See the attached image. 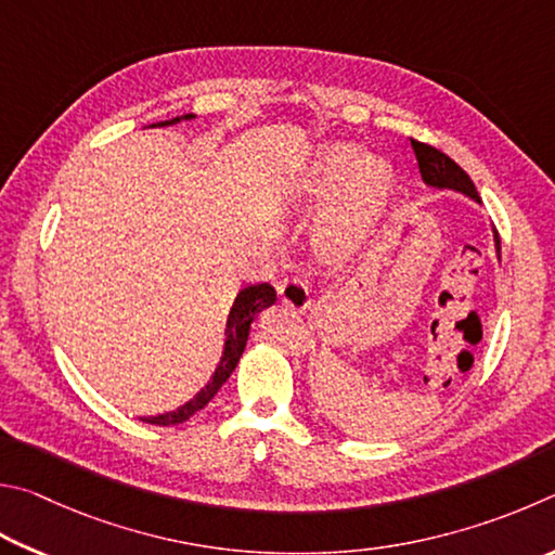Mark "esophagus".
<instances>
[{
  "label": "esophagus",
  "mask_w": 555,
  "mask_h": 555,
  "mask_svg": "<svg viewBox=\"0 0 555 555\" xmlns=\"http://www.w3.org/2000/svg\"><path fill=\"white\" fill-rule=\"evenodd\" d=\"M278 295L285 305L299 309V312L309 307V285L302 275H287L283 283L278 285Z\"/></svg>",
  "instance_id": "34e87169"
}]
</instances>
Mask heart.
<instances>
[{"label": "heart", "mask_w": 555, "mask_h": 555, "mask_svg": "<svg viewBox=\"0 0 555 555\" xmlns=\"http://www.w3.org/2000/svg\"><path fill=\"white\" fill-rule=\"evenodd\" d=\"M348 185L341 204L328 219L324 246L334 258H348L373 231L390 202L392 175L377 160L363 163V153L353 145H334L322 153L307 178V190L314 197H332Z\"/></svg>", "instance_id": "heart-1"}]
</instances>
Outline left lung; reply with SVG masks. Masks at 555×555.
<instances>
[{
	"label": "left lung",
	"mask_w": 555,
	"mask_h": 555,
	"mask_svg": "<svg viewBox=\"0 0 555 555\" xmlns=\"http://www.w3.org/2000/svg\"><path fill=\"white\" fill-rule=\"evenodd\" d=\"M412 149H414L416 163H420V172H422L426 184H431V188L459 190L463 194H468V197H473L475 202H480L478 190H475V184L468 178V172H465L459 163L451 160L449 155L441 153L439 149H434V145H429V143L412 139ZM494 236H498V233H494ZM494 241H498V250H500V236Z\"/></svg>",
	"instance_id": "1"
}]
</instances>
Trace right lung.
I'll list each match as a JSON object with an SVG mask.
<instances>
[{"label": "right lung", "mask_w": 555, "mask_h": 555, "mask_svg": "<svg viewBox=\"0 0 555 555\" xmlns=\"http://www.w3.org/2000/svg\"><path fill=\"white\" fill-rule=\"evenodd\" d=\"M184 119H192V114H184ZM175 121H180V119H172V121H165V124H175ZM272 302H275V289H272V285L260 283V285L243 287L241 293L236 295V302H233V307H231V314H229V322H227V346H223L221 363L217 367V373H214L211 383L204 387V390L197 397H194V400H190L188 404H182L178 412L149 416V420H143V422L155 424V426H170V424L188 422L192 414H197L202 406L219 392V387L229 380L233 367L238 365V358L243 353V348H246L250 322L256 319L260 309L270 307Z\"/></svg>", "instance_id": "1"}]
</instances>
